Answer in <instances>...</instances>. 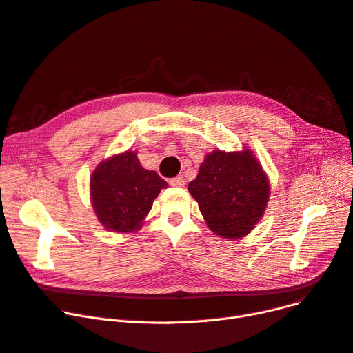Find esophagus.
Masks as SVG:
<instances>
[{
  "mask_svg": "<svg viewBox=\"0 0 353 353\" xmlns=\"http://www.w3.org/2000/svg\"><path fill=\"white\" fill-rule=\"evenodd\" d=\"M170 185L176 186V188H183L186 185V180L181 177V176H177V177L170 179Z\"/></svg>",
  "mask_w": 353,
  "mask_h": 353,
  "instance_id": "1",
  "label": "esophagus"
}]
</instances>
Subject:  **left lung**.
I'll return each mask as SVG.
<instances>
[{
    "label": "left lung",
    "instance_id": "left-lung-1",
    "mask_svg": "<svg viewBox=\"0 0 353 353\" xmlns=\"http://www.w3.org/2000/svg\"><path fill=\"white\" fill-rule=\"evenodd\" d=\"M188 189L208 227L221 237L240 239L262 218L270 188L250 151L215 150L206 155Z\"/></svg>",
    "mask_w": 353,
    "mask_h": 353
}]
</instances>
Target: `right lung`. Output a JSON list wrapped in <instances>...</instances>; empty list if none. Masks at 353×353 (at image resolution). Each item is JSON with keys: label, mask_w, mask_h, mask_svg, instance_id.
I'll list each match as a JSON object with an SVG mask.
<instances>
[{"label": "right lung", "mask_w": 353, "mask_h": 353, "mask_svg": "<svg viewBox=\"0 0 353 353\" xmlns=\"http://www.w3.org/2000/svg\"><path fill=\"white\" fill-rule=\"evenodd\" d=\"M167 186L165 180L143 168L137 154L130 151L103 161L90 179L97 218L108 230L116 232L139 228L154 199Z\"/></svg>", "instance_id": "add662e5"}]
</instances>
